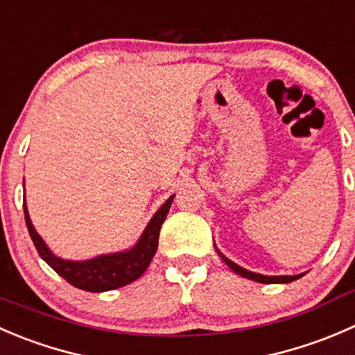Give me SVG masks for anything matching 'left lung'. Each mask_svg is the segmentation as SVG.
Here are the masks:
<instances>
[{"mask_svg":"<svg viewBox=\"0 0 355 355\" xmlns=\"http://www.w3.org/2000/svg\"><path fill=\"white\" fill-rule=\"evenodd\" d=\"M217 254H219L220 259L226 262L227 268L233 269L236 275L243 276V278H247V279H254V282H257V283H268V285H275V283H292V282H295V279L304 276V275H297V276H264V275H257V272L247 271V269H243V268H240L238 264H234L233 261H230L227 257H224V255L220 254L219 250H217Z\"/></svg>","mask_w":355,"mask_h":355,"instance_id":"1","label":"left lung"}]
</instances>
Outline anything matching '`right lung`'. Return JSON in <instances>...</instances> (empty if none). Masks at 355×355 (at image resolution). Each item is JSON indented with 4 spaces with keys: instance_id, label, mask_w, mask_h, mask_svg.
<instances>
[{
    "instance_id": "add662e5",
    "label": "right lung",
    "mask_w": 355,
    "mask_h": 355,
    "mask_svg": "<svg viewBox=\"0 0 355 355\" xmlns=\"http://www.w3.org/2000/svg\"><path fill=\"white\" fill-rule=\"evenodd\" d=\"M173 200L174 195L157 210L155 216L152 217V220L145 227L141 238H139L135 247L124 252H117V254L98 255V257L89 259V261H65V259L57 257L46 247V243L37 234V231L34 230L29 212H27L26 202H24V214H26L27 230H29V234L33 238V243L40 257L76 288L100 293L129 285L146 271L153 255H155L157 247H159L160 227L166 220Z\"/></svg>"
}]
</instances>
